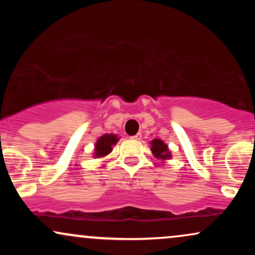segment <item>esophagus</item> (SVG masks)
<instances>
[{
    "label": "esophagus",
    "mask_w": 255,
    "mask_h": 255,
    "mask_svg": "<svg viewBox=\"0 0 255 255\" xmlns=\"http://www.w3.org/2000/svg\"><path fill=\"white\" fill-rule=\"evenodd\" d=\"M131 139H133V140H140V139H141V133H137L136 135L131 136Z\"/></svg>",
    "instance_id": "esophagus-1"
}]
</instances>
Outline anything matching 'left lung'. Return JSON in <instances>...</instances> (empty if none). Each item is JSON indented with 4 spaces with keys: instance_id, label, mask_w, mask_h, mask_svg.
Returning a JSON list of instances; mask_svg holds the SVG:
<instances>
[{
    "instance_id": "left-lung-1",
    "label": "left lung",
    "mask_w": 255,
    "mask_h": 255,
    "mask_svg": "<svg viewBox=\"0 0 255 255\" xmlns=\"http://www.w3.org/2000/svg\"><path fill=\"white\" fill-rule=\"evenodd\" d=\"M151 145V151H152V154H153L154 157L157 158V159H159L160 162L164 163L165 160L168 159H171V151L169 150L168 145L165 144L163 140L160 139H153L152 141L150 142Z\"/></svg>"
}]
</instances>
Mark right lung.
Segmentation results:
<instances>
[{
    "label": "right lung",
    "instance_id": "1",
    "mask_svg": "<svg viewBox=\"0 0 255 255\" xmlns=\"http://www.w3.org/2000/svg\"><path fill=\"white\" fill-rule=\"evenodd\" d=\"M120 137L116 134H104L98 137L95 144V150H93V157L103 158L113 151V147L118 144Z\"/></svg>",
    "mask_w": 255,
    "mask_h": 255
}]
</instances>
